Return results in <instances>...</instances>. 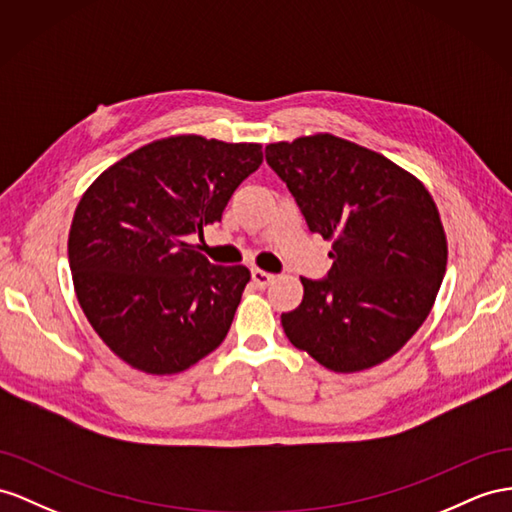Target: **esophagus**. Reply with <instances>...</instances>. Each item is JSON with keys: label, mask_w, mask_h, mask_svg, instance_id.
<instances>
[{"label": "esophagus", "mask_w": 512, "mask_h": 512, "mask_svg": "<svg viewBox=\"0 0 512 512\" xmlns=\"http://www.w3.org/2000/svg\"><path fill=\"white\" fill-rule=\"evenodd\" d=\"M251 277H253V283L259 287V290H266V287L274 281V274H270L266 270H259V268H255L251 272Z\"/></svg>", "instance_id": "34e87169"}]
</instances>
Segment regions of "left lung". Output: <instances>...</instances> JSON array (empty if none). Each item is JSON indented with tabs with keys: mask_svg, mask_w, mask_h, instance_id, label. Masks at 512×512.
Listing matches in <instances>:
<instances>
[{
	"mask_svg": "<svg viewBox=\"0 0 512 512\" xmlns=\"http://www.w3.org/2000/svg\"><path fill=\"white\" fill-rule=\"evenodd\" d=\"M266 162L309 231L333 242L326 279H300L303 303L281 316L287 339L342 374L387 361L428 318L448 264L430 192L385 155L333 134L272 142Z\"/></svg>",
	"mask_w": 512,
	"mask_h": 512,
	"instance_id": "8db88e82",
	"label": "left lung"
}]
</instances>
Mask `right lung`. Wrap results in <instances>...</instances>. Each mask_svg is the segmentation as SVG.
Returning <instances> with one entry per match:
<instances>
[{
    "label": "right lung",
    "instance_id": "obj_1",
    "mask_svg": "<svg viewBox=\"0 0 512 512\" xmlns=\"http://www.w3.org/2000/svg\"><path fill=\"white\" fill-rule=\"evenodd\" d=\"M261 162L257 142L170 136L103 170L77 203L75 294L103 344L131 368L177 374L227 337L251 272L209 264L190 235L220 222Z\"/></svg>",
    "mask_w": 512,
    "mask_h": 512
}]
</instances>
